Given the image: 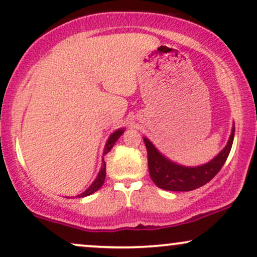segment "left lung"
Wrapping results in <instances>:
<instances>
[{
  "instance_id": "8db88e82",
  "label": "left lung",
  "mask_w": 257,
  "mask_h": 257,
  "mask_svg": "<svg viewBox=\"0 0 257 257\" xmlns=\"http://www.w3.org/2000/svg\"><path fill=\"white\" fill-rule=\"evenodd\" d=\"M234 137V126L226 147L214 159L197 168H184L170 162L160 154L147 139H144L147 148L150 176L157 187L170 191H190L208 183L220 171L226 162Z\"/></svg>"
}]
</instances>
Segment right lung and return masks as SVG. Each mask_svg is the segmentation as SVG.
I'll list each match as a JSON object with an SVG mask.
<instances>
[{
	"instance_id": "add662e5",
	"label": "right lung",
	"mask_w": 257,
	"mask_h": 257,
	"mask_svg": "<svg viewBox=\"0 0 257 257\" xmlns=\"http://www.w3.org/2000/svg\"><path fill=\"white\" fill-rule=\"evenodd\" d=\"M122 133H123V129H120V131H117V132L113 133L112 135H111L110 139H109V140H107V142H106V146H105V150H104L103 156H105V154L110 152V150L113 147V145H115V142L117 141V139H118V138L120 137V135H122ZM105 176H106V164H105L104 159H103V166H101V170H100V171H99L98 177L95 178V181L93 182V183H92L91 187H89L88 189L86 190V191H83L82 194H80V195H78V197L88 196V195H91V194L95 193V191H97V190L99 189V188H100L101 185L104 184Z\"/></svg>"
}]
</instances>
